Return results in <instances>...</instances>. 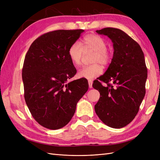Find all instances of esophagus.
Here are the masks:
<instances>
[{
  "label": "esophagus",
  "mask_w": 160,
  "mask_h": 160,
  "mask_svg": "<svg viewBox=\"0 0 160 160\" xmlns=\"http://www.w3.org/2000/svg\"><path fill=\"white\" fill-rule=\"evenodd\" d=\"M88 83H89V88H92V85H93V81L92 80H89L88 81Z\"/></svg>",
  "instance_id": "1"
}]
</instances>
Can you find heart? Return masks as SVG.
<instances>
[{
    "label": "heart",
    "instance_id": "b5f03b06",
    "mask_svg": "<svg viewBox=\"0 0 160 160\" xmlns=\"http://www.w3.org/2000/svg\"><path fill=\"white\" fill-rule=\"evenodd\" d=\"M81 45L75 42L70 46L68 55L71 62L75 66L81 64L84 51H93L92 62L94 64L85 66L78 71V76L87 79H93L103 72V67L100 64L107 65L111 62V52L106 49L107 44L102 37L94 34H89L84 37Z\"/></svg>",
    "mask_w": 160,
    "mask_h": 160
}]
</instances>
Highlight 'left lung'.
<instances>
[{"label":"left lung","mask_w":160,"mask_h":160,"mask_svg":"<svg viewBox=\"0 0 160 160\" xmlns=\"http://www.w3.org/2000/svg\"><path fill=\"white\" fill-rule=\"evenodd\" d=\"M113 42V55L105 73L93 84L100 93L95 105L96 114L108 126L122 128L136 116L146 94L148 70L142 48L123 31L104 28L96 31ZM109 82L111 84H109Z\"/></svg>","instance_id":"left-lung-1"}]
</instances>
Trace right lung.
<instances>
[{
  "label": "right lung",
  "instance_id": "right-lung-1",
  "mask_svg": "<svg viewBox=\"0 0 160 160\" xmlns=\"http://www.w3.org/2000/svg\"><path fill=\"white\" fill-rule=\"evenodd\" d=\"M84 30H57L41 35L27 51L22 78L25 99L42 126L58 129L68 123L77 102L88 90V80L68 82L77 70L68 55L70 46Z\"/></svg>",
  "mask_w": 160,
  "mask_h": 160
}]
</instances>
